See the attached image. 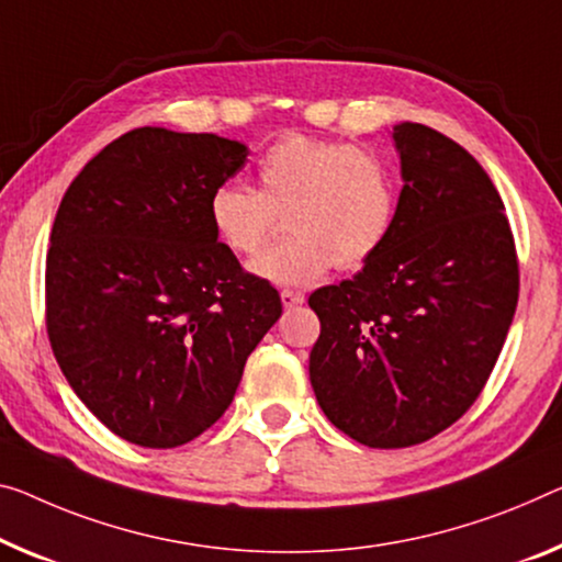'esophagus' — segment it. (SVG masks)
I'll return each instance as SVG.
<instances>
[{
	"label": "esophagus",
	"mask_w": 562,
	"mask_h": 562,
	"mask_svg": "<svg viewBox=\"0 0 562 562\" xmlns=\"http://www.w3.org/2000/svg\"><path fill=\"white\" fill-rule=\"evenodd\" d=\"M304 293L301 291H293V289H283L281 291V304L286 306V308H296V306H301L304 304Z\"/></svg>",
	"instance_id": "esophagus-1"
}]
</instances>
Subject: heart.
I'll use <instances>...</instances> for the list:
<instances>
[{
	"label": "heart",
	"instance_id": "obj_1",
	"mask_svg": "<svg viewBox=\"0 0 562 562\" xmlns=\"http://www.w3.org/2000/svg\"><path fill=\"white\" fill-rule=\"evenodd\" d=\"M258 191L223 183L209 223L233 256H254L276 215L291 236L258 256L251 273L276 286H311L339 263L359 269L382 251L400 211V180L382 155L349 143L286 135L261 155Z\"/></svg>",
	"mask_w": 562,
	"mask_h": 562
}]
</instances>
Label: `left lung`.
I'll return each instance as SVG.
<instances>
[{"label":"left lung","instance_id":"1","mask_svg":"<svg viewBox=\"0 0 562 562\" xmlns=\"http://www.w3.org/2000/svg\"><path fill=\"white\" fill-rule=\"evenodd\" d=\"M402 193L392 236L353 279L308 296L322 322L308 376L357 442H427L477 400L510 329L520 271L497 188L450 137L392 131Z\"/></svg>","mask_w":562,"mask_h":562}]
</instances>
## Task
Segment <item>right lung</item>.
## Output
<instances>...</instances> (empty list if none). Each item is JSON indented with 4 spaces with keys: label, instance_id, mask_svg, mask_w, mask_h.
Listing matches in <instances>:
<instances>
[{
    "label": "right lung",
    "instance_id": "1",
    "mask_svg": "<svg viewBox=\"0 0 562 562\" xmlns=\"http://www.w3.org/2000/svg\"><path fill=\"white\" fill-rule=\"evenodd\" d=\"M248 148L137 127L80 170L47 254V334L85 407L127 442L170 450L228 409L281 296L240 269L209 195Z\"/></svg>",
    "mask_w": 562,
    "mask_h": 562
}]
</instances>
